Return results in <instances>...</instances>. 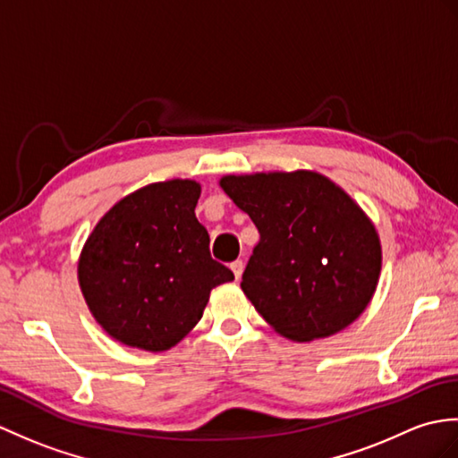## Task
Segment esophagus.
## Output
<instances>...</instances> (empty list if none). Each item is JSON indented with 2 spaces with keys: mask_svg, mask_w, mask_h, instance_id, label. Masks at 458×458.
Instances as JSON below:
<instances>
[{
  "mask_svg": "<svg viewBox=\"0 0 458 458\" xmlns=\"http://www.w3.org/2000/svg\"><path fill=\"white\" fill-rule=\"evenodd\" d=\"M230 269L233 271V277L240 279V277H242V273H243V261H242V259L232 261V263H230Z\"/></svg>",
  "mask_w": 458,
  "mask_h": 458,
  "instance_id": "1",
  "label": "esophagus"
}]
</instances>
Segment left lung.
<instances>
[{
	"instance_id": "8db88e82",
	"label": "left lung",
	"mask_w": 458,
	"mask_h": 458,
	"mask_svg": "<svg viewBox=\"0 0 458 458\" xmlns=\"http://www.w3.org/2000/svg\"><path fill=\"white\" fill-rule=\"evenodd\" d=\"M220 187L259 232L240 284L265 322L312 342L363 314L378 283L380 242L345 191L314 172L228 175Z\"/></svg>"
}]
</instances>
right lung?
<instances>
[{
    "mask_svg": "<svg viewBox=\"0 0 458 458\" xmlns=\"http://www.w3.org/2000/svg\"><path fill=\"white\" fill-rule=\"evenodd\" d=\"M200 187L174 179L119 200L81 251L78 277L91 314L121 344L165 351L203 316L233 273L210 258L195 216Z\"/></svg>",
    "mask_w": 458,
    "mask_h": 458,
    "instance_id": "add662e5",
    "label": "right lung"
}]
</instances>
